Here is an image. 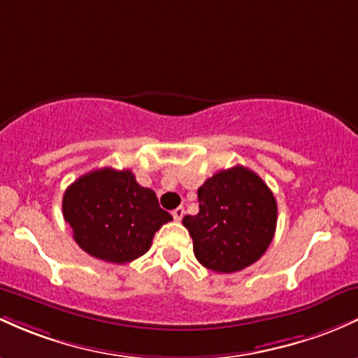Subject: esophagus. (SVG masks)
Segmentation results:
<instances>
[{
    "mask_svg": "<svg viewBox=\"0 0 358 358\" xmlns=\"http://www.w3.org/2000/svg\"><path fill=\"white\" fill-rule=\"evenodd\" d=\"M172 216H174L176 222H180V220H182V216H184V208H176V210L172 211Z\"/></svg>",
    "mask_w": 358,
    "mask_h": 358,
    "instance_id": "esophagus-1",
    "label": "esophagus"
}]
</instances>
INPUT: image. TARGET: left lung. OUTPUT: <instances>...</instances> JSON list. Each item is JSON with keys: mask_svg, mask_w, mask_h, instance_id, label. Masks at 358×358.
Wrapping results in <instances>:
<instances>
[{"mask_svg": "<svg viewBox=\"0 0 358 358\" xmlns=\"http://www.w3.org/2000/svg\"><path fill=\"white\" fill-rule=\"evenodd\" d=\"M199 213L184 216L196 259L220 274L257 262L275 233L277 203L250 169L235 166L216 172L198 189Z\"/></svg>", "mask_w": 358, "mask_h": 358, "instance_id": "obj_1", "label": "left lung"}]
</instances>
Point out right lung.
<instances>
[{
    "label": "right lung",
    "mask_w": 358,
    "mask_h": 358,
    "mask_svg": "<svg viewBox=\"0 0 358 358\" xmlns=\"http://www.w3.org/2000/svg\"><path fill=\"white\" fill-rule=\"evenodd\" d=\"M64 220L76 243L104 262L127 264L150 248L155 231L172 216L134 172L96 169L71 184L62 198Z\"/></svg>",
    "instance_id": "add662e5"
}]
</instances>
